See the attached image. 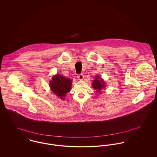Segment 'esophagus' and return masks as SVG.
<instances>
[{
	"label": "esophagus",
	"mask_w": 157,
	"mask_h": 157,
	"mask_svg": "<svg viewBox=\"0 0 157 157\" xmlns=\"http://www.w3.org/2000/svg\"><path fill=\"white\" fill-rule=\"evenodd\" d=\"M77 78H78L79 80H83V79L84 78V75H83V74H78V75H77Z\"/></svg>",
	"instance_id": "esophagus-1"
}]
</instances>
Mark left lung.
<instances>
[{
    "mask_svg": "<svg viewBox=\"0 0 157 157\" xmlns=\"http://www.w3.org/2000/svg\"><path fill=\"white\" fill-rule=\"evenodd\" d=\"M92 86L94 89L96 90L97 92H98L100 93L102 88L106 87V85L101 77H100L99 76H97L92 82Z\"/></svg>",
    "mask_w": 157,
    "mask_h": 157,
    "instance_id": "8db88e82",
    "label": "left lung"
}]
</instances>
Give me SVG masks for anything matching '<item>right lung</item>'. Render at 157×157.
Here are the masks:
<instances>
[{
    "label": "right lung",
    "instance_id": "obj_1",
    "mask_svg": "<svg viewBox=\"0 0 157 157\" xmlns=\"http://www.w3.org/2000/svg\"><path fill=\"white\" fill-rule=\"evenodd\" d=\"M71 83L69 78L61 75H56L50 82V88L56 95L63 99L71 89Z\"/></svg>",
    "mask_w": 157,
    "mask_h": 157
}]
</instances>
